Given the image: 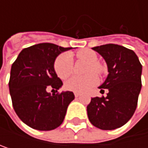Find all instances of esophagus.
Returning a JSON list of instances; mask_svg holds the SVG:
<instances>
[{"mask_svg": "<svg viewBox=\"0 0 148 148\" xmlns=\"http://www.w3.org/2000/svg\"><path fill=\"white\" fill-rule=\"evenodd\" d=\"M74 95H75V97H76V98H77V97H78V96H79L80 94H79L78 92H75V93H74Z\"/></svg>", "mask_w": 148, "mask_h": 148, "instance_id": "esophagus-1", "label": "esophagus"}]
</instances>
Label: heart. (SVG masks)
<instances>
[{
	"label": "heart",
	"mask_w": 148,
	"mask_h": 148,
	"mask_svg": "<svg viewBox=\"0 0 148 148\" xmlns=\"http://www.w3.org/2000/svg\"><path fill=\"white\" fill-rule=\"evenodd\" d=\"M77 57L79 60H82L89 63L87 72L91 73L85 77H72L65 82V88L75 92H85L90 88L97 85L98 77L96 74L92 72H96L101 74L104 72V66L98 62V56L94 51L91 49H83L77 53ZM55 70L58 77L62 79H65L70 77L73 71V60L70 53H63L59 56L55 62Z\"/></svg>",
	"instance_id": "b5f03b06"
}]
</instances>
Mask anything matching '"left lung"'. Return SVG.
I'll list each match as a JSON object with an SVG mask.
<instances>
[{
	"mask_svg": "<svg viewBox=\"0 0 148 148\" xmlns=\"http://www.w3.org/2000/svg\"><path fill=\"white\" fill-rule=\"evenodd\" d=\"M105 60L108 77L99 86L106 97H94L87 106L89 121L101 130H115L133 116L141 90L142 65L132 50L116 44L92 47Z\"/></svg>",
	"mask_w": 148,
	"mask_h": 148,
	"instance_id": "obj_1",
	"label": "left lung"
}]
</instances>
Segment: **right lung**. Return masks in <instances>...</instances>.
<instances>
[{
	"instance_id": "1",
	"label": "right lung",
	"mask_w": 148,
	"mask_h": 148,
	"mask_svg": "<svg viewBox=\"0 0 148 148\" xmlns=\"http://www.w3.org/2000/svg\"><path fill=\"white\" fill-rule=\"evenodd\" d=\"M72 47L52 43H40L23 49L11 66L9 82L15 112L28 126L39 131H51L62 124L69 104L74 100L72 92L52 93L59 90L62 80L55 71V61Z\"/></svg>"
}]
</instances>
